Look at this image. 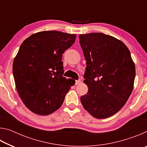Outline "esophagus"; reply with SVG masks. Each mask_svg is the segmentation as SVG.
<instances>
[{
    "label": "esophagus",
    "mask_w": 147,
    "mask_h": 147,
    "mask_svg": "<svg viewBox=\"0 0 147 147\" xmlns=\"http://www.w3.org/2000/svg\"><path fill=\"white\" fill-rule=\"evenodd\" d=\"M81 83V80H76L75 82V85H78V84H80Z\"/></svg>",
    "instance_id": "34e87169"
}]
</instances>
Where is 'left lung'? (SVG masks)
I'll use <instances>...</instances> for the list:
<instances>
[{
  "label": "left lung",
  "instance_id": "1",
  "mask_svg": "<svg viewBox=\"0 0 147 147\" xmlns=\"http://www.w3.org/2000/svg\"><path fill=\"white\" fill-rule=\"evenodd\" d=\"M86 60L84 82L88 93L80 100L96 119L113 115L123 108L132 92L136 67L128 47L103 33L79 36Z\"/></svg>",
  "mask_w": 147,
  "mask_h": 147
}]
</instances>
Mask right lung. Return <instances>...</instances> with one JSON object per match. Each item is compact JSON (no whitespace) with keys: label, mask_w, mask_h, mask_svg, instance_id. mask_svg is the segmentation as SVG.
I'll return each mask as SVG.
<instances>
[{"label":"right lung","mask_w":147,"mask_h":147,"mask_svg":"<svg viewBox=\"0 0 147 147\" xmlns=\"http://www.w3.org/2000/svg\"><path fill=\"white\" fill-rule=\"evenodd\" d=\"M76 35L58 31L32 34L20 47L13 74L20 98L32 112L49 115L60 108L75 84L65 78L62 54L75 41Z\"/></svg>","instance_id":"obj_1"}]
</instances>
